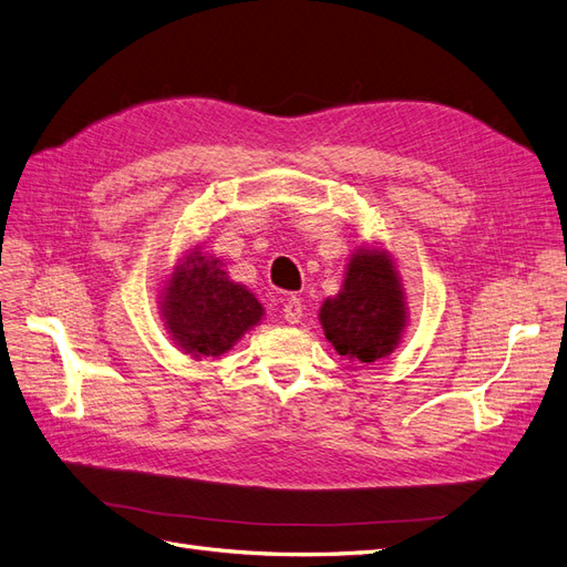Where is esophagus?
<instances>
[{"label":"esophagus","mask_w":567,"mask_h":567,"mask_svg":"<svg viewBox=\"0 0 567 567\" xmlns=\"http://www.w3.org/2000/svg\"><path fill=\"white\" fill-rule=\"evenodd\" d=\"M284 319L288 323H298L302 319V302L298 298H288L284 302Z\"/></svg>","instance_id":"34e87169"}]
</instances>
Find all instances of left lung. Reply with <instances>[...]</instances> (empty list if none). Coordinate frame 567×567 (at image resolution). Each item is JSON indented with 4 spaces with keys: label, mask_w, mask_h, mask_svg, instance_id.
<instances>
[{
    "label": "left lung",
    "mask_w": 567,
    "mask_h": 567,
    "mask_svg": "<svg viewBox=\"0 0 567 567\" xmlns=\"http://www.w3.org/2000/svg\"><path fill=\"white\" fill-rule=\"evenodd\" d=\"M319 321L326 340L352 362L373 364L400 346L406 326L404 288L383 248H359L340 293L326 298Z\"/></svg>",
    "instance_id": "1"
}]
</instances>
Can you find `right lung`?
I'll use <instances>...</instances> for the list:
<instances>
[{"label":"right lung","instance_id":"1","mask_svg":"<svg viewBox=\"0 0 567 567\" xmlns=\"http://www.w3.org/2000/svg\"><path fill=\"white\" fill-rule=\"evenodd\" d=\"M161 312L177 348L194 357H219L260 323L265 307L229 279L225 262L196 246L165 281Z\"/></svg>","mask_w":567,"mask_h":567}]
</instances>
